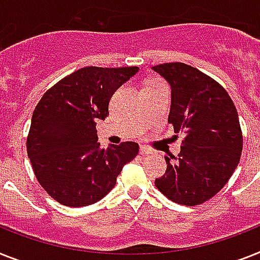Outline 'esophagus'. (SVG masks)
<instances>
[{
    "mask_svg": "<svg viewBox=\"0 0 260 260\" xmlns=\"http://www.w3.org/2000/svg\"><path fill=\"white\" fill-rule=\"evenodd\" d=\"M139 153H141V155H149L150 153H151V151H150L149 149H147V147H146V146H141V149H139Z\"/></svg>",
    "mask_w": 260,
    "mask_h": 260,
    "instance_id": "1",
    "label": "esophagus"
}]
</instances>
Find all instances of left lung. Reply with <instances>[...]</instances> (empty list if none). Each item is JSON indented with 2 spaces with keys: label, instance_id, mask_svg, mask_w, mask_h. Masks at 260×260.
<instances>
[{
  "label": "left lung",
  "instance_id": "8db88e82",
  "mask_svg": "<svg viewBox=\"0 0 260 260\" xmlns=\"http://www.w3.org/2000/svg\"><path fill=\"white\" fill-rule=\"evenodd\" d=\"M153 70L171 86L167 121L184 135L178 156H165L166 173L155 186L173 202L201 205L222 190L239 164L243 137L237 109L223 86L198 69L171 62Z\"/></svg>",
  "mask_w": 260,
  "mask_h": 260
}]
</instances>
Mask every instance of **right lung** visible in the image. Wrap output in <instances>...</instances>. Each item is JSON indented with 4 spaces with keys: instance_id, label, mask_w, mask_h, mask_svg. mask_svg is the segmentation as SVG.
Returning a JSON list of instances; mask_svg holds the SVG:
<instances>
[{
    "instance_id": "add662e5",
    "label": "right lung",
    "mask_w": 260,
    "mask_h": 260,
    "mask_svg": "<svg viewBox=\"0 0 260 260\" xmlns=\"http://www.w3.org/2000/svg\"><path fill=\"white\" fill-rule=\"evenodd\" d=\"M137 72V66L79 69L50 87L34 109L27 156L42 188L61 205L98 202L138 155L135 142L100 149L95 128L109 115L115 90Z\"/></svg>"
}]
</instances>
